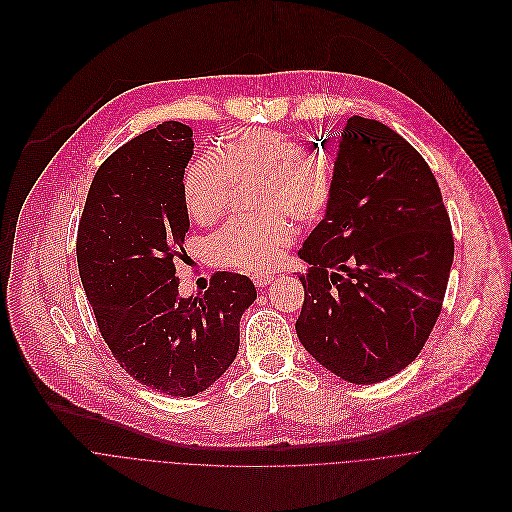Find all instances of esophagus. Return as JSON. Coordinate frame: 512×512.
I'll return each instance as SVG.
<instances>
[{"instance_id":"obj_1","label":"esophagus","mask_w":512,"mask_h":512,"mask_svg":"<svg viewBox=\"0 0 512 512\" xmlns=\"http://www.w3.org/2000/svg\"><path fill=\"white\" fill-rule=\"evenodd\" d=\"M272 280H274V276L270 272H256V274H252V282L256 286H268Z\"/></svg>"}]
</instances>
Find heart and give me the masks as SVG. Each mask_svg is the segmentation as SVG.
<instances>
[{
    "label": "heart",
    "mask_w": 512,
    "mask_h": 512,
    "mask_svg": "<svg viewBox=\"0 0 512 512\" xmlns=\"http://www.w3.org/2000/svg\"><path fill=\"white\" fill-rule=\"evenodd\" d=\"M254 181V216L228 222L208 240L212 262L260 272L292 242V222H319L335 193V163L325 151H309L284 131L242 129L228 133L214 157L193 161L181 181L185 210L210 224L226 208L232 183Z\"/></svg>",
    "instance_id": "1"
}]
</instances>
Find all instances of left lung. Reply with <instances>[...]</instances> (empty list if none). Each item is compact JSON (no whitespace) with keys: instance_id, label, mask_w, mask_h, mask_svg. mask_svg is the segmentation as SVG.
<instances>
[{"instance_id":"1","label":"left lung","mask_w":512,"mask_h":512,"mask_svg":"<svg viewBox=\"0 0 512 512\" xmlns=\"http://www.w3.org/2000/svg\"><path fill=\"white\" fill-rule=\"evenodd\" d=\"M298 256L302 347L337 377L369 385L424 349L454 260L452 224L426 159L379 121L351 117L325 220Z\"/></svg>"}]
</instances>
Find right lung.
I'll use <instances>...</instances> for the list:
<instances>
[{"label":"right lung","mask_w":512,"mask_h":512,"mask_svg":"<svg viewBox=\"0 0 512 512\" xmlns=\"http://www.w3.org/2000/svg\"><path fill=\"white\" fill-rule=\"evenodd\" d=\"M193 131L165 121L131 139L90 183L76 260L98 331L139 383L173 397L206 391L232 365L252 280L216 272L210 288L179 296L189 216L181 195Z\"/></svg>","instance_id":"add662e5"}]
</instances>
